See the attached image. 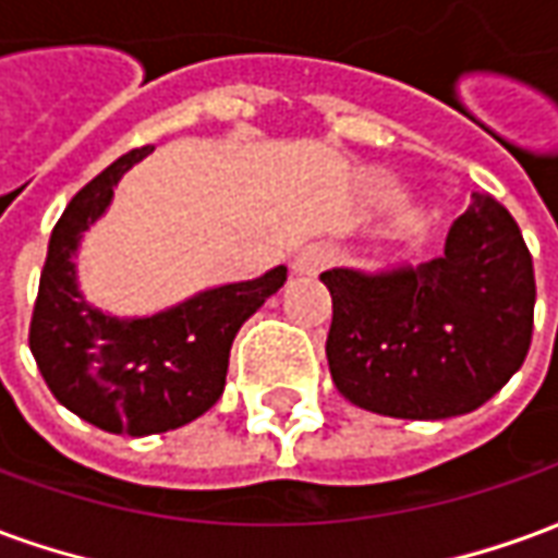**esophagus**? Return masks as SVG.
<instances>
[{
  "mask_svg": "<svg viewBox=\"0 0 558 558\" xmlns=\"http://www.w3.org/2000/svg\"><path fill=\"white\" fill-rule=\"evenodd\" d=\"M335 259V251L326 247V244H307L302 254L295 256V263L292 268L299 271V275H316V271H323Z\"/></svg>",
  "mask_w": 558,
  "mask_h": 558,
  "instance_id": "34e87169",
  "label": "esophagus"
}]
</instances>
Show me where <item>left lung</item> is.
Masks as SVG:
<instances>
[{
  "instance_id": "8db88e82",
  "label": "left lung",
  "mask_w": 558,
  "mask_h": 558,
  "mask_svg": "<svg viewBox=\"0 0 558 558\" xmlns=\"http://www.w3.org/2000/svg\"><path fill=\"white\" fill-rule=\"evenodd\" d=\"M319 278L331 292V379L362 410L412 421L463 415L526 362L535 271L496 196L472 194L439 259L383 275L331 268Z\"/></svg>"
}]
</instances>
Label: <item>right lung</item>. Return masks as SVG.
<instances>
[{
	"instance_id": "obj_1",
	"label": "right lung",
	"mask_w": 558,
	"mask_h": 558,
	"mask_svg": "<svg viewBox=\"0 0 558 558\" xmlns=\"http://www.w3.org/2000/svg\"><path fill=\"white\" fill-rule=\"evenodd\" d=\"M151 148L113 160L68 203L50 235L29 323V350L53 398L95 427L125 436L175 430L211 410L223 395L239 328L287 280L278 266L146 319H116L83 302L74 280L80 235Z\"/></svg>"
}]
</instances>
